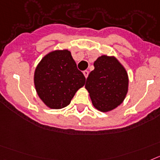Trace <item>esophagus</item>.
Listing matches in <instances>:
<instances>
[{
    "label": "esophagus",
    "mask_w": 160,
    "mask_h": 160,
    "mask_svg": "<svg viewBox=\"0 0 160 160\" xmlns=\"http://www.w3.org/2000/svg\"><path fill=\"white\" fill-rule=\"evenodd\" d=\"M83 73H84V76H85V78H87V77H88V73H89V72H88V71L85 70V71H84V72H83Z\"/></svg>",
    "instance_id": "obj_1"
}]
</instances>
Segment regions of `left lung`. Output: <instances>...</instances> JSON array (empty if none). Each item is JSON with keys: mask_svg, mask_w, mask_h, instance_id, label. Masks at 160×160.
<instances>
[{"mask_svg": "<svg viewBox=\"0 0 160 160\" xmlns=\"http://www.w3.org/2000/svg\"><path fill=\"white\" fill-rule=\"evenodd\" d=\"M86 80L92 105L101 112H109L123 102L128 92V75L113 56L101 55L94 62Z\"/></svg>", "mask_w": 160, "mask_h": 160, "instance_id": "8db88e82", "label": "left lung"}]
</instances>
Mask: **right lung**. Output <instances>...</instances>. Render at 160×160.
Segmentation results:
<instances>
[{
  "label": "right lung",
  "mask_w": 160,
  "mask_h": 160,
  "mask_svg": "<svg viewBox=\"0 0 160 160\" xmlns=\"http://www.w3.org/2000/svg\"><path fill=\"white\" fill-rule=\"evenodd\" d=\"M85 80L68 50H57L46 55L36 67L34 77L40 99L47 107L55 109L68 106L77 90L84 85Z\"/></svg>",
  "instance_id": "add662e5"
}]
</instances>
